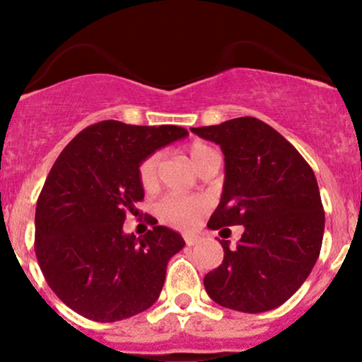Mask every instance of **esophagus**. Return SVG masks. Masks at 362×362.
Here are the masks:
<instances>
[{
    "mask_svg": "<svg viewBox=\"0 0 362 362\" xmlns=\"http://www.w3.org/2000/svg\"><path fill=\"white\" fill-rule=\"evenodd\" d=\"M185 243H187V245L189 247H192V245H196V243H198L199 242V238H198V236H191V235H187V236H185Z\"/></svg>",
    "mask_w": 362,
    "mask_h": 362,
    "instance_id": "34e87169",
    "label": "esophagus"
}]
</instances>
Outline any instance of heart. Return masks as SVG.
<instances>
[{"label":"heart","instance_id":"heart-1","mask_svg":"<svg viewBox=\"0 0 362 362\" xmlns=\"http://www.w3.org/2000/svg\"><path fill=\"white\" fill-rule=\"evenodd\" d=\"M215 152L211 151L208 145L199 144H191L187 148V156L191 159V163L196 168L203 163L204 159L214 156ZM159 164H160V154L154 152L148 158L141 160L140 168H138V178H140V184L144 185V189L151 191L158 185V173H159ZM206 210V202L203 198H191V196H178V194H170L166 198H163L158 204V214L164 222L171 224L173 228L178 229H191L198 224L199 217L203 215V211Z\"/></svg>","mask_w":362,"mask_h":362}]
</instances>
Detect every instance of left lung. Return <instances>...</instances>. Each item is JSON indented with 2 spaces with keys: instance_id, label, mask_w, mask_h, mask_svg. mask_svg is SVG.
I'll list each match as a JSON object with an SVG mask.
<instances>
[{
  "instance_id": "obj_1",
  "label": "left lung",
  "mask_w": 362,
  "mask_h": 362,
  "mask_svg": "<svg viewBox=\"0 0 362 362\" xmlns=\"http://www.w3.org/2000/svg\"><path fill=\"white\" fill-rule=\"evenodd\" d=\"M221 145L224 187L210 229L243 226L238 245L222 240L224 259L204 275L208 296L226 308H276L308 279L320 254L324 208L313 170L279 133L255 117L191 127Z\"/></svg>"
}]
</instances>
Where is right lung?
<instances>
[{
	"instance_id": "right-lung-1",
	"label": "right lung",
	"mask_w": 362,
	"mask_h": 362,
	"mask_svg": "<svg viewBox=\"0 0 362 362\" xmlns=\"http://www.w3.org/2000/svg\"><path fill=\"white\" fill-rule=\"evenodd\" d=\"M187 134L178 126L103 120L56 159L36 203L35 252L50 289L73 312L115 322L158 301L184 238L154 217L144 236L126 235L122 226L144 199L141 160Z\"/></svg>"
}]
</instances>
